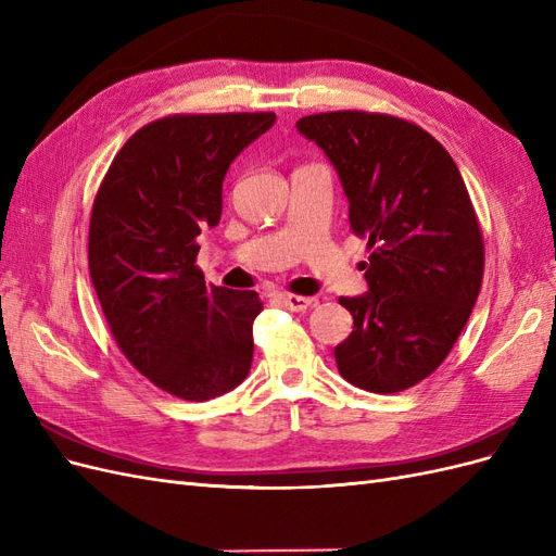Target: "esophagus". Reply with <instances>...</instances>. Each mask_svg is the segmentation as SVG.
I'll return each instance as SVG.
<instances>
[{"mask_svg":"<svg viewBox=\"0 0 556 556\" xmlns=\"http://www.w3.org/2000/svg\"><path fill=\"white\" fill-rule=\"evenodd\" d=\"M278 301H280L285 308H290L294 313L306 311V308H311L315 304L313 296H299V294H278Z\"/></svg>","mask_w":556,"mask_h":556,"instance_id":"esophagus-1","label":"esophagus"}]
</instances>
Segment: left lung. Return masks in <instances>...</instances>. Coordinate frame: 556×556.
<instances>
[{
	"instance_id": "8db88e82",
	"label": "left lung",
	"mask_w": 556,
	"mask_h": 556,
	"mask_svg": "<svg viewBox=\"0 0 556 556\" xmlns=\"http://www.w3.org/2000/svg\"><path fill=\"white\" fill-rule=\"evenodd\" d=\"M339 174L350 227L368 239V292L333 348L341 376L394 394L431 376L457 343L482 285V233L464 178L431 134L392 115L333 111L296 123Z\"/></svg>"
}]
</instances>
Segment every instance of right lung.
<instances>
[{"label":"right lung","instance_id":"right-lung-1","mask_svg":"<svg viewBox=\"0 0 556 556\" xmlns=\"http://www.w3.org/2000/svg\"><path fill=\"white\" fill-rule=\"evenodd\" d=\"M274 123V113L150 123L97 192L88 243L97 299L125 357L178 399L227 394L250 371L260 294L208 285L194 266L197 237L220 223L229 164Z\"/></svg>","mask_w":556,"mask_h":556}]
</instances>
